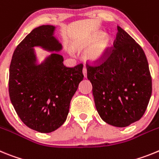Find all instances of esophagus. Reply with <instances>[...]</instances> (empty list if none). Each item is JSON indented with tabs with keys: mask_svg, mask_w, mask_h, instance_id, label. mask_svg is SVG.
Returning <instances> with one entry per match:
<instances>
[{
	"mask_svg": "<svg viewBox=\"0 0 159 159\" xmlns=\"http://www.w3.org/2000/svg\"><path fill=\"white\" fill-rule=\"evenodd\" d=\"M82 73H83L84 78H86V76H87V70H86V68L84 67L83 70H82Z\"/></svg>",
	"mask_w": 159,
	"mask_h": 159,
	"instance_id": "34e87169",
	"label": "esophagus"
}]
</instances>
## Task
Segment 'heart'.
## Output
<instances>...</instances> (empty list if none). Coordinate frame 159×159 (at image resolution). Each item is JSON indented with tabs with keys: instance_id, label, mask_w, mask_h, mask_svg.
Returning <instances> with one entry per match:
<instances>
[{
	"instance_id": "b5f03b06",
	"label": "heart",
	"mask_w": 159,
	"mask_h": 159,
	"mask_svg": "<svg viewBox=\"0 0 159 159\" xmlns=\"http://www.w3.org/2000/svg\"><path fill=\"white\" fill-rule=\"evenodd\" d=\"M96 42V45L85 54V58L91 62H98L106 58L110 45V38L108 36H105L104 32L99 31L92 36L90 40L85 44V47L89 48Z\"/></svg>"
}]
</instances>
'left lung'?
<instances>
[{"mask_svg":"<svg viewBox=\"0 0 159 159\" xmlns=\"http://www.w3.org/2000/svg\"><path fill=\"white\" fill-rule=\"evenodd\" d=\"M87 68L97 111L106 123L125 127L144 114L152 80L142 47L118 26L114 48L99 66Z\"/></svg>","mask_w":159,"mask_h":159,"instance_id":"left-lung-1","label":"left lung"}]
</instances>
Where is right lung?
Listing matches in <instances>:
<instances>
[{
	"mask_svg": "<svg viewBox=\"0 0 159 159\" xmlns=\"http://www.w3.org/2000/svg\"><path fill=\"white\" fill-rule=\"evenodd\" d=\"M55 29L47 25L32 30L16 46L9 67L11 102L25 125L41 133H50L63 125L84 77L82 64L64 66L63 57L57 53L62 45L54 37ZM34 47L56 53L38 63Z\"/></svg>",
	"mask_w": 159,
	"mask_h": 159,
	"instance_id": "obj_1",
	"label": "right lung"
}]
</instances>
